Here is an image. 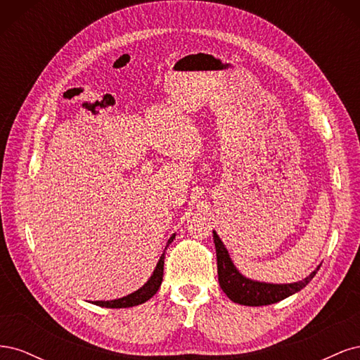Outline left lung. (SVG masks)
Instances as JSON below:
<instances>
[{"label":"left lung","instance_id":"left-lung-1","mask_svg":"<svg viewBox=\"0 0 360 360\" xmlns=\"http://www.w3.org/2000/svg\"><path fill=\"white\" fill-rule=\"evenodd\" d=\"M213 240L216 248V258H217V279L224 292L233 302L246 304V307H263V304L276 303L282 299H285L291 294L300 291L303 287H307L311 279L317 274L314 270L312 274L304 278L303 281L294 282V284H266V282H257L246 279L238 274V270L234 267L233 261L228 255L224 243L221 242L219 236L213 231Z\"/></svg>","mask_w":360,"mask_h":360}]
</instances>
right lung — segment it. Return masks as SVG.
<instances>
[{
	"label": "right lung",
	"mask_w": 360,
	"mask_h": 360,
	"mask_svg": "<svg viewBox=\"0 0 360 360\" xmlns=\"http://www.w3.org/2000/svg\"><path fill=\"white\" fill-rule=\"evenodd\" d=\"M172 236L169 240H168V245L174 240ZM167 249V248H165ZM163 259H165V252L162 254L159 263L153 271V275H151V278L147 281V284L144 287H141L138 291L129 294V296L126 297H122V299H115V300H106V302H102V300H96L93 302L94 304H99V307H103V308H130V307H136V304H141L147 302L148 299H151L155 296V294L158 292L160 284H162V278H163Z\"/></svg>",
	"instance_id": "right-lung-1"
}]
</instances>
